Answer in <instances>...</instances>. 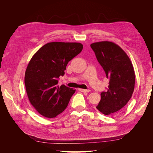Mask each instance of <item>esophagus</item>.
Instances as JSON below:
<instances>
[{
    "label": "esophagus",
    "instance_id": "esophagus-1",
    "mask_svg": "<svg viewBox=\"0 0 153 153\" xmlns=\"http://www.w3.org/2000/svg\"><path fill=\"white\" fill-rule=\"evenodd\" d=\"M78 90L81 92H89L90 91V90H89V89H79Z\"/></svg>",
    "mask_w": 153,
    "mask_h": 153
}]
</instances>
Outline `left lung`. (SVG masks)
<instances>
[{"instance_id": "obj_1", "label": "left lung", "mask_w": 153, "mask_h": 153, "mask_svg": "<svg viewBox=\"0 0 153 153\" xmlns=\"http://www.w3.org/2000/svg\"><path fill=\"white\" fill-rule=\"evenodd\" d=\"M91 47L110 79L96 108L105 115L114 114L127 104L133 94L135 82L133 66L126 52L113 42H96Z\"/></svg>"}]
</instances>
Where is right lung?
I'll return each instance as SVG.
<instances>
[{
  "instance_id": "right-lung-1",
  "label": "right lung",
  "mask_w": 153,
  "mask_h": 153,
  "mask_svg": "<svg viewBox=\"0 0 153 153\" xmlns=\"http://www.w3.org/2000/svg\"><path fill=\"white\" fill-rule=\"evenodd\" d=\"M82 49L80 43L51 42L32 56L25 71V85L30 103L41 115L53 118L66 108L75 90L59 86L58 79Z\"/></svg>"
}]
</instances>
